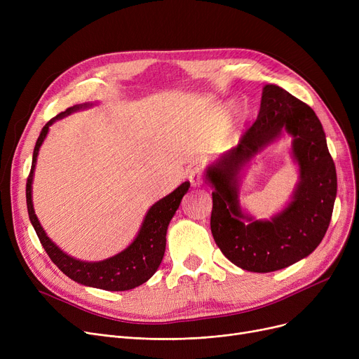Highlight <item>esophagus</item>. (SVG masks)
<instances>
[{
	"instance_id": "esophagus-1",
	"label": "esophagus",
	"mask_w": 359,
	"mask_h": 359,
	"mask_svg": "<svg viewBox=\"0 0 359 359\" xmlns=\"http://www.w3.org/2000/svg\"><path fill=\"white\" fill-rule=\"evenodd\" d=\"M187 179H189V182L194 187H199L202 184V170H201V167H192L189 170V176H187Z\"/></svg>"
}]
</instances>
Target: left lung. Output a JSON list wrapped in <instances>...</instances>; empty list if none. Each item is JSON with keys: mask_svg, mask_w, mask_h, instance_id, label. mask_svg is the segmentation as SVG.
<instances>
[{"mask_svg": "<svg viewBox=\"0 0 359 359\" xmlns=\"http://www.w3.org/2000/svg\"><path fill=\"white\" fill-rule=\"evenodd\" d=\"M284 131L293 138L299 183L284 210L269 220H256L241 208V173ZM205 179L214 187V240L222 255L244 271L266 273L288 268L313 253L327 231L337 179L325 130L310 106L279 86L263 87L256 122L236 148L206 167Z\"/></svg>", "mask_w": 359, "mask_h": 359, "instance_id": "1", "label": "left lung"}]
</instances>
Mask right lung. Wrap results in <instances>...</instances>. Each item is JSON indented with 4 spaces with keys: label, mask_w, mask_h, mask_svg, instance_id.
I'll return each instance as SVG.
<instances>
[{
    "label": "right lung",
    "mask_w": 359,
    "mask_h": 359,
    "mask_svg": "<svg viewBox=\"0 0 359 359\" xmlns=\"http://www.w3.org/2000/svg\"><path fill=\"white\" fill-rule=\"evenodd\" d=\"M94 103H83L68 107L65 111H61L58 116L50 119L41 130V135L37 138L34 145L32 170L26 184L27 211L30 222L37 237H39L43 249L46 250L48 256L55 265L62 271V273L86 287H93L106 291H128L142 285L144 282H147L158 269L165 252L167 227L173 215L176 214L182 198L186 195L187 191H189L191 183L183 182L172 194H168L167 196L161 198L151 206L134 241L118 255L100 262H84L62 252L48 237L39 219H37L34 214L32 201V183L34 176V167L37 161V154H39V149L48 135L50 125H53L58 119L71 115L74 111L88 109Z\"/></svg>",
    "instance_id": "1"
}]
</instances>
